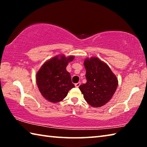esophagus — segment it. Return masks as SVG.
<instances>
[{
	"label": "esophagus",
	"mask_w": 147,
	"mask_h": 147,
	"mask_svg": "<svg viewBox=\"0 0 147 147\" xmlns=\"http://www.w3.org/2000/svg\"><path fill=\"white\" fill-rule=\"evenodd\" d=\"M80 84H81L80 82H78V83H76V84H74V86H75L76 88H78V87L80 86Z\"/></svg>",
	"instance_id": "1"
}]
</instances>
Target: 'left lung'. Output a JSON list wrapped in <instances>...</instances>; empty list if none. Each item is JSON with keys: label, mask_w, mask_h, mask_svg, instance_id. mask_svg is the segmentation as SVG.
I'll use <instances>...</instances> for the list:
<instances>
[{"label": "left lung", "mask_w": 147, "mask_h": 147, "mask_svg": "<svg viewBox=\"0 0 147 147\" xmlns=\"http://www.w3.org/2000/svg\"><path fill=\"white\" fill-rule=\"evenodd\" d=\"M87 82L79 86L89 105L101 107L111 100L118 86V80L109 67L96 57L86 58L84 63Z\"/></svg>", "instance_id": "8db88e82"}]
</instances>
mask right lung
<instances>
[{
	"instance_id": "obj_1",
	"label": "right lung",
	"mask_w": 147,
	"mask_h": 147,
	"mask_svg": "<svg viewBox=\"0 0 147 147\" xmlns=\"http://www.w3.org/2000/svg\"><path fill=\"white\" fill-rule=\"evenodd\" d=\"M74 56H56L43 64L36 74V83L41 94L49 102L56 103L66 97L69 90L74 88L71 74L66 67L74 59Z\"/></svg>"
}]
</instances>
